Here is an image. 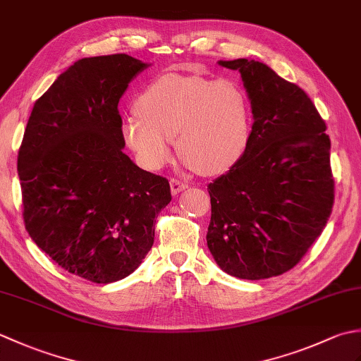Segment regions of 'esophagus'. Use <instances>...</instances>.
Listing matches in <instances>:
<instances>
[{"instance_id": "obj_1", "label": "esophagus", "mask_w": 361, "mask_h": 361, "mask_svg": "<svg viewBox=\"0 0 361 361\" xmlns=\"http://www.w3.org/2000/svg\"><path fill=\"white\" fill-rule=\"evenodd\" d=\"M186 188H188V183L181 181V180H178V178H172V180H171V190H172L173 195L180 194L181 190H185Z\"/></svg>"}]
</instances>
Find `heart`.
<instances>
[{"label":"heart","instance_id":"obj_1","mask_svg":"<svg viewBox=\"0 0 361 361\" xmlns=\"http://www.w3.org/2000/svg\"><path fill=\"white\" fill-rule=\"evenodd\" d=\"M136 112L122 119L121 133L152 171L167 164L175 137L178 155L203 175L228 171L250 140V104L233 82L166 74L136 99Z\"/></svg>","mask_w":361,"mask_h":361}]
</instances>
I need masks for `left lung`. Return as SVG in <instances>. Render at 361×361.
I'll use <instances>...</instances> for the list:
<instances>
[{
	"label": "left lung",
	"mask_w": 361,
	"mask_h": 361,
	"mask_svg": "<svg viewBox=\"0 0 361 361\" xmlns=\"http://www.w3.org/2000/svg\"><path fill=\"white\" fill-rule=\"evenodd\" d=\"M251 101L248 145L209 183L208 248L221 270L259 281L291 270L331 217L335 181L326 122L305 91L256 60H220Z\"/></svg>",
	"instance_id": "obj_1"
}]
</instances>
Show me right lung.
Segmentation results:
<instances>
[{"mask_svg":"<svg viewBox=\"0 0 361 361\" xmlns=\"http://www.w3.org/2000/svg\"><path fill=\"white\" fill-rule=\"evenodd\" d=\"M145 66L127 54L78 60L37 99L18 150L30 239L63 270L94 283L140 267L155 217L172 200L164 176L122 152L118 104Z\"/></svg>","mask_w":361,"mask_h":361,"instance_id":"right-lung-1","label":"right lung"}]
</instances>
